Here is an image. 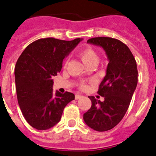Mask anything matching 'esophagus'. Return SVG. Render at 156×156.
Instances as JSON below:
<instances>
[{
	"instance_id": "1",
	"label": "esophagus",
	"mask_w": 156,
	"mask_h": 156,
	"mask_svg": "<svg viewBox=\"0 0 156 156\" xmlns=\"http://www.w3.org/2000/svg\"><path fill=\"white\" fill-rule=\"evenodd\" d=\"M82 98V96H81V95H80V94H75V100H78V99H80V98Z\"/></svg>"
}]
</instances>
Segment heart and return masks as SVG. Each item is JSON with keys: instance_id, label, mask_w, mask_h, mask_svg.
<instances>
[{"instance_id": "1", "label": "heart", "mask_w": 156, "mask_h": 156, "mask_svg": "<svg viewBox=\"0 0 156 156\" xmlns=\"http://www.w3.org/2000/svg\"><path fill=\"white\" fill-rule=\"evenodd\" d=\"M78 55L86 66H89V65H95L96 66L99 61V56H98V52L93 48L89 46H85L81 48L78 51ZM66 64V62H65V65ZM78 87L81 90H85L87 88V85L84 81H81L78 84Z\"/></svg>"}]
</instances>
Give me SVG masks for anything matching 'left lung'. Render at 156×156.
I'll return each instance as SVG.
<instances>
[{
	"label": "left lung",
	"mask_w": 156,
	"mask_h": 156,
	"mask_svg": "<svg viewBox=\"0 0 156 156\" xmlns=\"http://www.w3.org/2000/svg\"><path fill=\"white\" fill-rule=\"evenodd\" d=\"M87 42L101 46L109 60L98 91L104 101L89 96L92 105L83 117L89 127L104 132L116 126L127 111L138 82L136 62L128 46L116 39L94 37Z\"/></svg>",
	"instance_id": "obj_1"
}]
</instances>
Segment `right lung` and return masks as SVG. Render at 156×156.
I'll list each match as a JSON object with an SVG mask.
<instances>
[{
    "label": "right lung",
    "instance_id": "add662e5",
    "mask_svg": "<svg viewBox=\"0 0 156 156\" xmlns=\"http://www.w3.org/2000/svg\"><path fill=\"white\" fill-rule=\"evenodd\" d=\"M81 40L40 39L30 43L18 58L14 72L18 104L24 118L35 129L45 130L55 126L65 107L75 99L71 92H54L52 78Z\"/></svg>",
    "mask_w": 156,
    "mask_h": 156
}]
</instances>
